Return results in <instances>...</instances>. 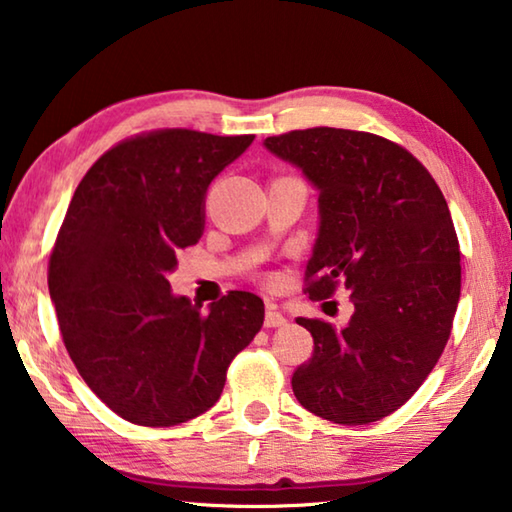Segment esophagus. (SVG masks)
<instances>
[{
	"mask_svg": "<svg viewBox=\"0 0 512 512\" xmlns=\"http://www.w3.org/2000/svg\"><path fill=\"white\" fill-rule=\"evenodd\" d=\"M284 325H287V318H284L280 311H277L275 305H268L266 316H264V327L273 329V327H284Z\"/></svg>",
	"mask_w": 512,
	"mask_h": 512,
	"instance_id": "1",
	"label": "esophagus"
}]
</instances>
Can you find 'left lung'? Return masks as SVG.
<instances>
[{
    "mask_svg": "<svg viewBox=\"0 0 512 512\" xmlns=\"http://www.w3.org/2000/svg\"><path fill=\"white\" fill-rule=\"evenodd\" d=\"M264 146L318 192L309 296L341 284L354 305L343 327L298 318L314 357L293 372V395L336 424L386 418L429 377L452 332L461 250L445 196L409 151L370 133L307 128Z\"/></svg>",
    "mask_w": 512,
    "mask_h": 512,
    "instance_id": "1",
    "label": "left lung"
}]
</instances>
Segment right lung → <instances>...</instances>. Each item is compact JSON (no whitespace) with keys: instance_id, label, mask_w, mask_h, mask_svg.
<instances>
[{"instance_id":"obj_1","label":"right lung","mask_w":512,"mask_h":512,"mask_svg":"<svg viewBox=\"0 0 512 512\" xmlns=\"http://www.w3.org/2000/svg\"><path fill=\"white\" fill-rule=\"evenodd\" d=\"M255 135L158 131L103 153L67 207L49 259L60 334L92 393L142 427H173L219 402L264 302L230 291L207 311L171 291L178 250L205 230L207 187Z\"/></svg>"}]
</instances>
